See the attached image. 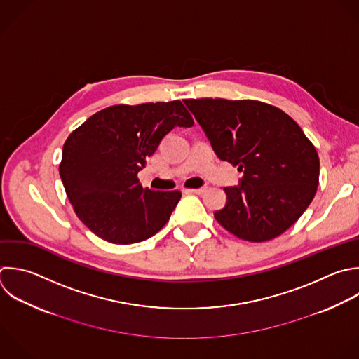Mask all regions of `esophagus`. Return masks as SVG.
I'll return each mask as SVG.
<instances>
[{"mask_svg":"<svg viewBox=\"0 0 359 359\" xmlns=\"http://www.w3.org/2000/svg\"><path fill=\"white\" fill-rule=\"evenodd\" d=\"M206 189L205 188H189V189H187L185 192L187 194H196V195H201V194H203Z\"/></svg>","mask_w":359,"mask_h":359,"instance_id":"obj_1","label":"esophagus"}]
</instances>
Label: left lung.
Wrapping results in <instances>:
<instances>
[{
  "instance_id": "left-lung-1",
  "label": "left lung",
  "mask_w": 359,
  "mask_h": 359,
  "mask_svg": "<svg viewBox=\"0 0 359 359\" xmlns=\"http://www.w3.org/2000/svg\"><path fill=\"white\" fill-rule=\"evenodd\" d=\"M217 157L243 180L226 187L227 203L215 219L236 237L262 243L285 233L313 201L320 160L300 126L279 108L223 98L185 100Z\"/></svg>"
}]
</instances>
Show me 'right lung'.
Returning a JSON list of instances; mask_svg holds the SVG:
<instances>
[{
	"instance_id": "obj_1",
	"label": "right lung",
	"mask_w": 359,
	"mask_h": 359,
	"mask_svg": "<svg viewBox=\"0 0 359 359\" xmlns=\"http://www.w3.org/2000/svg\"><path fill=\"white\" fill-rule=\"evenodd\" d=\"M192 125L178 100L114 105L90 116L65 142L59 165L79 219L114 244L139 243L160 231L181 192L143 188L137 172L170 130Z\"/></svg>"
}]
</instances>
